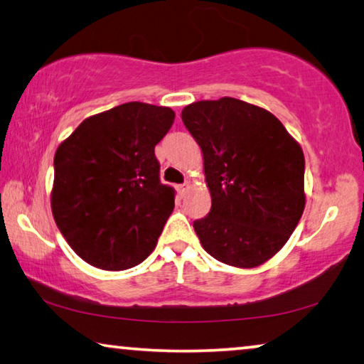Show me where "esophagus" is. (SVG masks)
<instances>
[{
  "label": "esophagus",
  "instance_id": "obj_1",
  "mask_svg": "<svg viewBox=\"0 0 364 364\" xmlns=\"http://www.w3.org/2000/svg\"><path fill=\"white\" fill-rule=\"evenodd\" d=\"M189 189V183H183V184H178L176 186V191H178V194H180L181 197L186 194V191Z\"/></svg>",
  "mask_w": 364,
  "mask_h": 364
}]
</instances>
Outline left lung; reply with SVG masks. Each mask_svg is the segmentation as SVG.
<instances>
[{
	"instance_id": "1",
	"label": "left lung",
	"mask_w": 364,
	"mask_h": 364,
	"mask_svg": "<svg viewBox=\"0 0 364 364\" xmlns=\"http://www.w3.org/2000/svg\"><path fill=\"white\" fill-rule=\"evenodd\" d=\"M181 119L204 154L212 196L194 221L202 247L231 267H258L304 213V151L273 114L234 97L189 104Z\"/></svg>"
}]
</instances>
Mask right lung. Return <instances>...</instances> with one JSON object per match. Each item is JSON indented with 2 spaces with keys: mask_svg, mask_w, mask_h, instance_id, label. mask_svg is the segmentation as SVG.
Wrapping results in <instances>:
<instances>
[{
  "mask_svg": "<svg viewBox=\"0 0 364 364\" xmlns=\"http://www.w3.org/2000/svg\"><path fill=\"white\" fill-rule=\"evenodd\" d=\"M175 112L120 104L83 120L54 156L51 208L70 247L101 269L136 267L156 247L175 207L154 147Z\"/></svg>",
  "mask_w": 364,
  "mask_h": 364,
  "instance_id": "obj_1",
  "label": "right lung"
}]
</instances>
